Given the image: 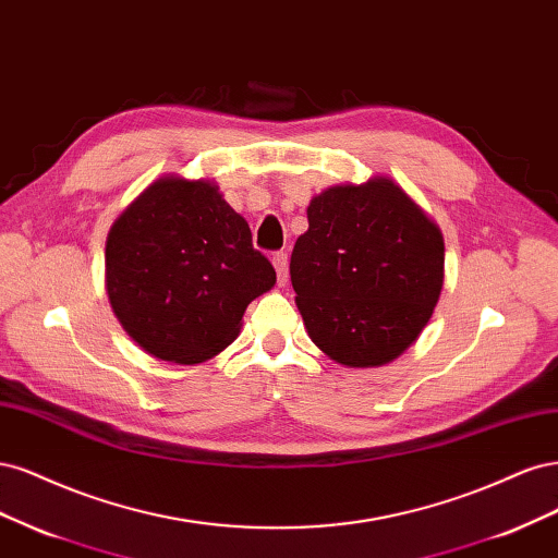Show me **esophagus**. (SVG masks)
<instances>
[{
  "instance_id": "34e87169",
  "label": "esophagus",
  "mask_w": 558,
  "mask_h": 558,
  "mask_svg": "<svg viewBox=\"0 0 558 558\" xmlns=\"http://www.w3.org/2000/svg\"><path fill=\"white\" fill-rule=\"evenodd\" d=\"M274 268H276V276H278V284H284L287 278H290V271H287V255L284 253H276L271 257Z\"/></svg>"
}]
</instances>
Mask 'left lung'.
Returning a JSON list of instances; mask_svg holds the SVG:
<instances>
[{
	"label": "left lung",
	"mask_w": 558,
	"mask_h": 558,
	"mask_svg": "<svg viewBox=\"0 0 558 558\" xmlns=\"http://www.w3.org/2000/svg\"><path fill=\"white\" fill-rule=\"evenodd\" d=\"M313 343L350 368L383 366L415 343L445 278L434 220L389 178L313 196L290 262Z\"/></svg>",
	"instance_id": "obj_1"
}]
</instances>
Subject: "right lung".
Instances as JSON below:
<instances>
[{
  "mask_svg": "<svg viewBox=\"0 0 558 558\" xmlns=\"http://www.w3.org/2000/svg\"><path fill=\"white\" fill-rule=\"evenodd\" d=\"M276 284L247 222L210 181L165 175L106 239V292L138 348L202 364L233 343L250 301Z\"/></svg>",
  "mask_w": 558,
  "mask_h": 558,
  "instance_id": "1",
  "label": "right lung"
}]
</instances>
